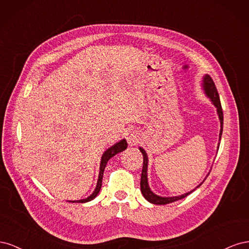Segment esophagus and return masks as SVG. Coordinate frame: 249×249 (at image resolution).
I'll return each instance as SVG.
<instances>
[{"label": "esophagus", "instance_id": "1", "mask_svg": "<svg viewBox=\"0 0 249 249\" xmlns=\"http://www.w3.org/2000/svg\"><path fill=\"white\" fill-rule=\"evenodd\" d=\"M125 138L127 143L130 145H136L138 143V135L135 131H129L125 135Z\"/></svg>", "mask_w": 249, "mask_h": 249}]
</instances>
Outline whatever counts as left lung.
Listing matches in <instances>:
<instances>
[{
	"label": "left lung",
	"instance_id": "left-lung-1",
	"mask_svg": "<svg viewBox=\"0 0 249 249\" xmlns=\"http://www.w3.org/2000/svg\"><path fill=\"white\" fill-rule=\"evenodd\" d=\"M203 87H205L206 93L208 94L210 99L212 100L213 104L215 105L216 108H217L218 116H219V119H220L221 130H220L219 137L221 139L222 130H223V112H222V107H221V103H220V99H219V94H218L217 88L215 86V83H214L213 79L209 76V74H206L205 79H203ZM139 149H140V152L143 156V166H142V173H141L140 188H141V192L143 194V196H144V198L147 199L149 202L155 203V205H167V203L185 198L187 195H189L191 192H193L195 190L194 189L191 192H188L186 194L180 195V196H175V197H161V196H158V195L154 194L152 191H150L148 184H147V156H146V153H145L144 149L141 148V147ZM199 186H197L196 188H198Z\"/></svg>",
	"mask_w": 249,
	"mask_h": 249
}]
</instances>
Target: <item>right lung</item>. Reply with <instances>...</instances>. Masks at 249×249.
<instances>
[{"mask_svg":"<svg viewBox=\"0 0 249 249\" xmlns=\"http://www.w3.org/2000/svg\"><path fill=\"white\" fill-rule=\"evenodd\" d=\"M125 148H126V142L124 139L120 142L116 143L115 145H113L112 147L107 149L102 157L101 166H100V176H99V179H97V185H96V188H95V190L93 191V193L90 195L89 197H87L86 199H81V200H76V201L73 200V201H70V202H87V201H90L91 199H93L96 196V195L99 194L101 188H102V180H103V176H104V170H105V167H106L108 161L111 159L113 156H115L116 154L123 152V150H124Z\"/></svg>","mask_w":249,"mask_h":249,"instance_id":"1","label":"right lung"}]
</instances>
